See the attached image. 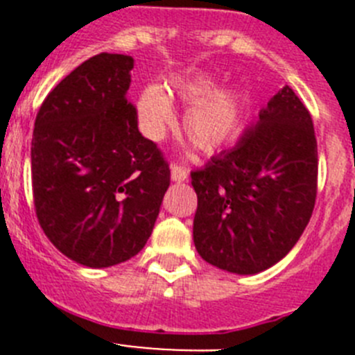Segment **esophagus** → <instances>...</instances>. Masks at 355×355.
Returning a JSON list of instances; mask_svg holds the SVG:
<instances>
[{
	"label": "esophagus",
	"mask_w": 355,
	"mask_h": 355,
	"mask_svg": "<svg viewBox=\"0 0 355 355\" xmlns=\"http://www.w3.org/2000/svg\"><path fill=\"white\" fill-rule=\"evenodd\" d=\"M171 178L172 181H175V183H183V181L188 180V171L183 167V165L174 163L171 168Z\"/></svg>",
	"instance_id": "esophagus-1"
}]
</instances>
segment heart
<instances>
[{
	"label": "heart",
	"mask_w": 355,
	"mask_h": 355,
	"mask_svg": "<svg viewBox=\"0 0 355 355\" xmlns=\"http://www.w3.org/2000/svg\"><path fill=\"white\" fill-rule=\"evenodd\" d=\"M213 81L202 76L184 78L172 83V97L192 103L184 114V133L199 150L211 155L236 139L241 128L240 99L229 90H214ZM140 128L153 140H159L174 126V110L159 87H147L137 103Z\"/></svg>",
	"instance_id": "1"
}]
</instances>
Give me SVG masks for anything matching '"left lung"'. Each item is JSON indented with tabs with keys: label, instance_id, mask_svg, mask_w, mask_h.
<instances>
[{
	"label": "left lung",
	"instance_id": "1",
	"mask_svg": "<svg viewBox=\"0 0 355 355\" xmlns=\"http://www.w3.org/2000/svg\"><path fill=\"white\" fill-rule=\"evenodd\" d=\"M190 175L200 258L241 275L270 268L293 249L315 208L318 150L311 114L283 87L233 149Z\"/></svg>",
	"mask_w": 355,
	"mask_h": 355
}]
</instances>
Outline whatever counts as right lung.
<instances>
[{
  "label": "right lung",
  "mask_w": 355,
  "mask_h": 355,
  "mask_svg": "<svg viewBox=\"0 0 355 355\" xmlns=\"http://www.w3.org/2000/svg\"><path fill=\"white\" fill-rule=\"evenodd\" d=\"M133 58L99 53L48 94L31 139L39 224L69 259L105 268L149 240L171 168L128 101Z\"/></svg>",
  "instance_id": "right-lung-1"
}]
</instances>
